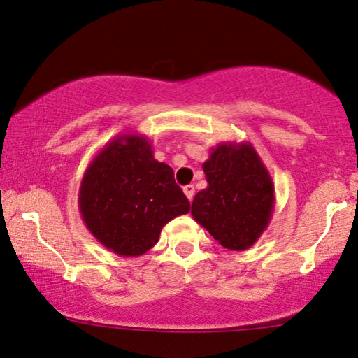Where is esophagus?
Returning a JSON list of instances; mask_svg holds the SVG:
<instances>
[{
  "label": "esophagus",
  "mask_w": 358,
  "mask_h": 358,
  "mask_svg": "<svg viewBox=\"0 0 358 358\" xmlns=\"http://www.w3.org/2000/svg\"><path fill=\"white\" fill-rule=\"evenodd\" d=\"M183 193L186 194V198H188L189 201H193V198H194V186L193 185L183 186Z\"/></svg>",
  "instance_id": "esophagus-1"
}]
</instances>
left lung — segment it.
Returning <instances> with one entry per match:
<instances>
[{
    "label": "left lung",
    "mask_w": 358,
    "mask_h": 358,
    "mask_svg": "<svg viewBox=\"0 0 358 358\" xmlns=\"http://www.w3.org/2000/svg\"><path fill=\"white\" fill-rule=\"evenodd\" d=\"M203 170L208 188L194 196L193 219L224 248H251L268 229L275 203L273 178L253 144H217Z\"/></svg>",
    "instance_id": "obj_1"
}]
</instances>
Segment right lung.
Here are the masks:
<instances>
[{
	"label": "right lung",
	"instance_id": "add662e5",
	"mask_svg": "<svg viewBox=\"0 0 358 358\" xmlns=\"http://www.w3.org/2000/svg\"><path fill=\"white\" fill-rule=\"evenodd\" d=\"M78 203L95 240L124 258L148 253L165 224L189 213L173 170L136 133L115 136L99 150L80 180Z\"/></svg>",
	"mask_w": 358,
	"mask_h": 358
}]
</instances>
